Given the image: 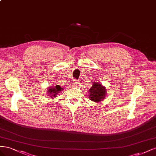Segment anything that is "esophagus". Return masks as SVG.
<instances>
[{
    "mask_svg": "<svg viewBox=\"0 0 156 156\" xmlns=\"http://www.w3.org/2000/svg\"><path fill=\"white\" fill-rule=\"evenodd\" d=\"M73 83H74V86H77V84H78V80H73Z\"/></svg>",
    "mask_w": 156,
    "mask_h": 156,
    "instance_id": "obj_1",
    "label": "esophagus"
}]
</instances>
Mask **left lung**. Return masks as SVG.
I'll use <instances>...</instances> for the list:
<instances>
[{
  "label": "left lung",
  "instance_id": "1",
  "mask_svg": "<svg viewBox=\"0 0 156 156\" xmlns=\"http://www.w3.org/2000/svg\"><path fill=\"white\" fill-rule=\"evenodd\" d=\"M89 93H90V94H89L90 95L88 97L90 99L95 102V103L103 101L106 95L105 87L97 82H93L92 87L90 89Z\"/></svg>",
  "mask_w": 156,
  "mask_h": 156
}]
</instances>
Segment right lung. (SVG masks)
<instances>
[{"mask_svg":"<svg viewBox=\"0 0 156 156\" xmlns=\"http://www.w3.org/2000/svg\"><path fill=\"white\" fill-rule=\"evenodd\" d=\"M63 90V88H61L59 85H56L54 87H50L48 89V95L50 97H55L56 95L58 94V93Z\"/></svg>","mask_w":156,"mask_h":156,"instance_id":"1","label":"right lung"}]
</instances>
